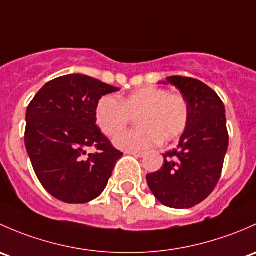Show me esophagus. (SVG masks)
<instances>
[{
    "label": "esophagus",
    "mask_w": 256,
    "mask_h": 256,
    "mask_svg": "<svg viewBox=\"0 0 256 256\" xmlns=\"http://www.w3.org/2000/svg\"><path fill=\"white\" fill-rule=\"evenodd\" d=\"M127 152V154L134 155V156H136V158H143L144 155H146V152H138V150H128V152Z\"/></svg>",
    "instance_id": "1"
}]
</instances>
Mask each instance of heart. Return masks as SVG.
I'll list each match as a JSON object with an SVG mask.
<instances>
[{"mask_svg": "<svg viewBox=\"0 0 256 256\" xmlns=\"http://www.w3.org/2000/svg\"><path fill=\"white\" fill-rule=\"evenodd\" d=\"M132 117L136 118L139 128L120 134L114 144L123 150H143L159 140H176L188 123V104L181 94L165 88H143L120 101L112 94L104 96L94 108L97 126L108 138L124 130Z\"/></svg>", "mask_w": 256, "mask_h": 256, "instance_id": "heart-1", "label": "heart"}]
</instances>
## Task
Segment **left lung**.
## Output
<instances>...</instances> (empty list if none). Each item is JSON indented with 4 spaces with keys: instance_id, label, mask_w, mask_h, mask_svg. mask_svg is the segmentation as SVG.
Returning <instances> with one entry per match:
<instances>
[{
    "instance_id": "8db88e82",
    "label": "left lung",
    "mask_w": 256,
    "mask_h": 256,
    "mask_svg": "<svg viewBox=\"0 0 256 256\" xmlns=\"http://www.w3.org/2000/svg\"><path fill=\"white\" fill-rule=\"evenodd\" d=\"M188 104V123L178 146L164 154V165L148 174L150 191L171 208H191L206 200L220 181L228 130L222 100L202 81L170 76ZM165 84V82H164Z\"/></svg>"
}]
</instances>
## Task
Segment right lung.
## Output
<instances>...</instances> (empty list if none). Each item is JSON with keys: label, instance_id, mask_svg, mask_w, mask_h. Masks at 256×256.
Wrapping results in <instances>:
<instances>
[{"label": "right lung", "instance_id": "add662e5", "mask_svg": "<svg viewBox=\"0 0 256 256\" xmlns=\"http://www.w3.org/2000/svg\"><path fill=\"white\" fill-rule=\"evenodd\" d=\"M81 74L49 81L32 100L24 142L36 178L65 204H86L104 192L123 152L116 149L94 120L97 102L118 91ZM98 152L86 156V148Z\"/></svg>", "mask_w": 256, "mask_h": 256}]
</instances>
